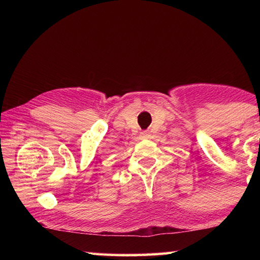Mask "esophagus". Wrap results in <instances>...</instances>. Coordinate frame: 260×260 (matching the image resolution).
<instances>
[{
	"mask_svg": "<svg viewBox=\"0 0 260 260\" xmlns=\"http://www.w3.org/2000/svg\"><path fill=\"white\" fill-rule=\"evenodd\" d=\"M141 138H142V139H148V138H150V133H149L148 131H143V132H141Z\"/></svg>",
	"mask_w": 260,
	"mask_h": 260,
	"instance_id": "1",
	"label": "esophagus"
}]
</instances>
